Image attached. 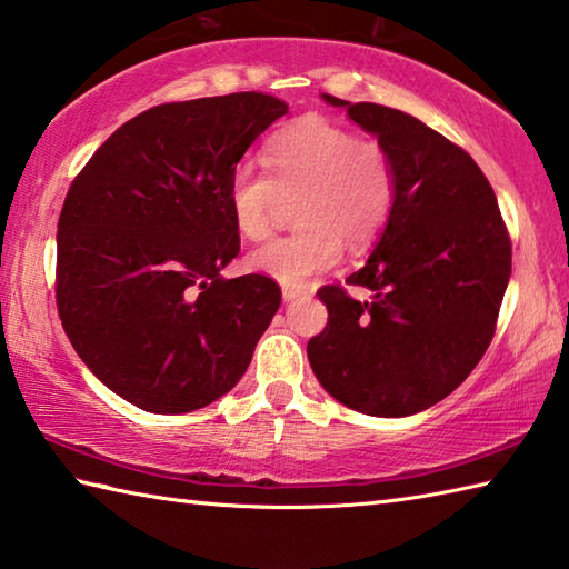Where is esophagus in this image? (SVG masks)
Segmentation results:
<instances>
[{"mask_svg": "<svg viewBox=\"0 0 569 569\" xmlns=\"http://www.w3.org/2000/svg\"><path fill=\"white\" fill-rule=\"evenodd\" d=\"M307 289L305 287H292V284H282V297H284V302H289V299H295V297H299V295H305Z\"/></svg>", "mask_w": 569, "mask_h": 569, "instance_id": "obj_1", "label": "esophagus"}]
</instances>
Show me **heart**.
Wrapping results in <instances>:
<instances>
[{
	"label": "heart",
	"mask_w": 569,
	"mask_h": 569,
	"mask_svg": "<svg viewBox=\"0 0 569 569\" xmlns=\"http://www.w3.org/2000/svg\"><path fill=\"white\" fill-rule=\"evenodd\" d=\"M267 173L250 160L234 166L228 206L242 238L272 230L280 196H297L299 228L250 254L254 272L292 287L327 272L341 248H363L389 222L396 198L391 158L377 138H357L347 126L302 116L277 131L264 148Z\"/></svg>",
	"instance_id": "obj_1"
}]
</instances>
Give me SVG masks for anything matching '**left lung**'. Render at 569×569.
I'll list each match as a JSON object with an SVG mask.
<instances>
[{"label":"left lung","instance_id":"1","mask_svg":"<svg viewBox=\"0 0 569 569\" xmlns=\"http://www.w3.org/2000/svg\"><path fill=\"white\" fill-rule=\"evenodd\" d=\"M345 106L377 133L396 176L393 210L367 264L319 287L327 327L307 357L337 401L369 416H411L446 399L483 359L510 280L512 248L496 192L463 148L379 103Z\"/></svg>","mask_w":569,"mask_h":569}]
</instances>
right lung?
<instances>
[{
  "label": "right lung",
  "mask_w": 569,
  "mask_h": 569,
  "mask_svg": "<svg viewBox=\"0 0 569 569\" xmlns=\"http://www.w3.org/2000/svg\"><path fill=\"white\" fill-rule=\"evenodd\" d=\"M287 109L260 91L160 103L73 178L57 230L59 319L86 367L138 409L220 399L280 309L272 277L220 270L240 252L232 170Z\"/></svg>",
  "instance_id": "obj_1"
}]
</instances>
